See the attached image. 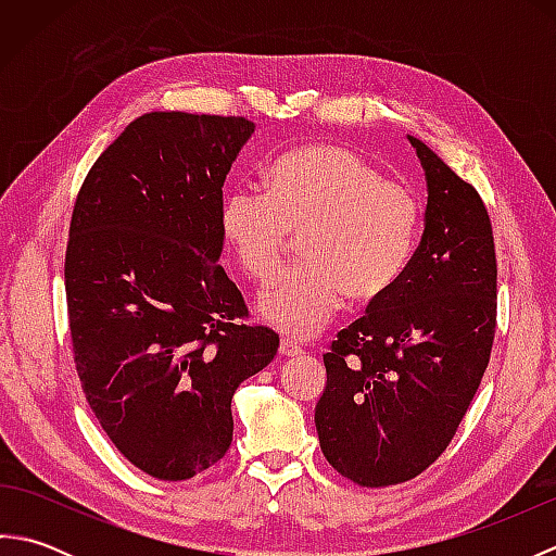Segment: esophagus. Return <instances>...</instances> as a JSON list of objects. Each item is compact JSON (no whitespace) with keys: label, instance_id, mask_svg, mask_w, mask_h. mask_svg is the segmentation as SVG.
<instances>
[{"label":"esophagus","instance_id":"34e87169","mask_svg":"<svg viewBox=\"0 0 556 556\" xmlns=\"http://www.w3.org/2000/svg\"><path fill=\"white\" fill-rule=\"evenodd\" d=\"M279 353H281V356H287V358H293V356H301L303 349L299 344H293V341H289V339H281Z\"/></svg>","mask_w":556,"mask_h":556}]
</instances>
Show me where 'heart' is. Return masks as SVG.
I'll list each match as a JSON object with an SVG mask.
<instances>
[{"label": "heart", "mask_w": 556, "mask_h": 556, "mask_svg": "<svg viewBox=\"0 0 556 556\" xmlns=\"http://www.w3.org/2000/svg\"><path fill=\"white\" fill-rule=\"evenodd\" d=\"M422 200L404 181L344 146H299L271 160L265 193L236 186L222 200L219 231L241 271L267 281L299 236L301 267L260 293L257 313L291 339L315 337L346 299L389 296L416 253Z\"/></svg>", "instance_id": "heart-1"}]
</instances>
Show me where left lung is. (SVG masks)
Instances as JSON below:
<instances>
[{"mask_svg":"<svg viewBox=\"0 0 556 556\" xmlns=\"http://www.w3.org/2000/svg\"><path fill=\"white\" fill-rule=\"evenodd\" d=\"M425 231L410 263L368 315L325 353L315 406L320 448L361 488L420 476L473 401L497 327V255L488 207L422 140Z\"/></svg>","mask_w":556,"mask_h":556,"instance_id":"left-lung-1","label":"left lung"}]
</instances>
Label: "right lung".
<instances>
[{"mask_svg":"<svg viewBox=\"0 0 556 556\" xmlns=\"http://www.w3.org/2000/svg\"><path fill=\"white\" fill-rule=\"evenodd\" d=\"M255 131L243 116L150 112L83 181L66 243L74 363L112 444L188 480L227 454L231 396L277 356L219 265L222 186Z\"/></svg>","mask_w":556,"mask_h":556,"instance_id":"obj_1","label":"right lung"}]
</instances>
